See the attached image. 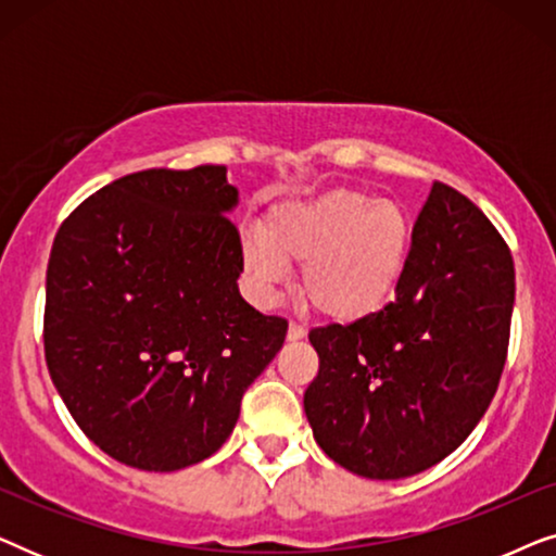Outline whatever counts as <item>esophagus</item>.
Returning <instances> with one entry per match:
<instances>
[{"label":"esophagus","mask_w":556,"mask_h":556,"mask_svg":"<svg viewBox=\"0 0 556 556\" xmlns=\"http://www.w3.org/2000/svg\"><path fill=\"white\" fill-rule=\"evenodd\" d=\"M303 337H306V329H303L301 324H295V321L288 324V341H301Z\"/></svg>","instance_id":"1"}]
</instances>
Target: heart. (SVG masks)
<instances>
[{
    "instance_id": "heart-1",
    "label": "heart",
    "mask_w": 556,
    "mask_h": 556,
    "mask_svg": "<svg viewBox=\"0 0 556 556\" xmlns=\"http://www.w3.org/2000/svg\"><path fill=\"white\" fill-rule=\"evenodd\" d=\"M409 245L413 225L397 202L341 187L273 204L263 230L242 235L240 261L263 301L286 286L288 263H303V299L333 321H356L390 301Z\"/></svg>"
}]
</instances>
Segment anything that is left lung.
<instances>
[{"mask_svg": "<svg viewBox=\"0 0 556 556\" xmlns=\"http://www.w3.org/2000/svg\"><path fill=\"white\" fill-rule=\"evenodd\" d=\"M514 293L504 238L468 197L435 181L394 301L308 333L318 375L303 409L321 451L377 481L451 455L496 394Z\"/></svg>", "mask_w": 556, "mask_h": 556, "instance_id": "obj_1", "label": "left lung"}]
</instances>
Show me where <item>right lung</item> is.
Masks as SVG:
<instances>
[{
	"label": "right lung",
	"mask_w": 556,
	"mask_h": 556,
	"mask_svg": "<svg viewBox=\"0 0 556 556\" xmlns=\"http://www.w3.org/2000/svg\"><path fill=\"white\" fill-rule=\"evenodd\" d=\"M225 166L147 169L98 189L52 242L45 359L111 458L169 473L219 451L288 321L240 295Z\"/></svg>",
	"instance_id": "obj_1"
}]
</instances>
